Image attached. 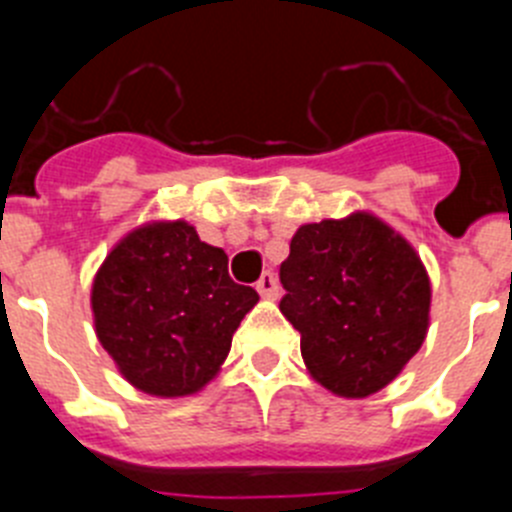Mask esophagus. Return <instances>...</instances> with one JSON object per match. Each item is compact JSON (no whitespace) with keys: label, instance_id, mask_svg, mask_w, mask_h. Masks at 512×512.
<instances>
[{"label":"esophagus","instance_id":"1","mask_svg":"<svg viewBox=\"0 0 512 512\" xmlns=\"http://www.w3.org/2000/svg\"><path fill=\"white\" fill-rule=\"evenodd\" d=\"M256 289H259L261 297H269V300H274V297L279 295V282H277V277H274V271H264L259 282H256Z\"/></svg>","mask_w":512,"mask_h":512}]
</instances>
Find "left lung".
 <instances>
[{
	"instance_id": "obj_1",
	"label": "left lung",
	"mask_w": 512,
	"mask_h": 512,
	"mask_svg": "<svg viewBox=\"0 0 512 512\" xmlns=\"http://www.w3.org/2000/svg\"><path fill=\"white\" fill-rule=\"evenodd\" d=\"M284 318L325 390L366 397L418 354L431 284L405 238L372 215L302 225L279 266Z\"/></svg>"
}]
</instances>
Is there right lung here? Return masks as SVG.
Segmentation results:
<instances>
[{
	"instance_id": "right-lung-1",
	"label": "right lung",
	"mask_w": 512,
	"mask_h": 512,
	"mask_svg": "<svg viewBox=\"0 0 512 512\" xmlns=\"http://www.w3.org/2000/svg\"><path fill=\"white\" fill-rule=\"evenodd\" d=\"M256 302V289L230 279L223 248L182 220L130 233L92 289L99 343L130 384L161 397L205 387Z\"/></svg>"
}]
</instances>
